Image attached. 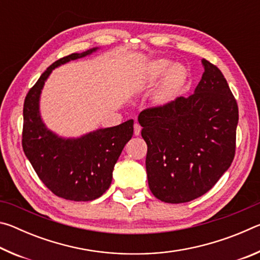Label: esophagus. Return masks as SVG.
<instances>
[{
  "label": "esophagus",
  "instance_id": "obj_1",
  "mask_svg": "<svg viewBox=\"0 0 260 260\" xmlns=\"http://www.w3.org/2000/svg\"><path fill=\"white\" fill-rule=\"evenodd\" d=\"M141 128H142V127H141L138 122H136V124H134V134L138 136V135H140V133H141Z\"/></svg>",
  "mask_w": 260,
  "mask_h": 260
}]
</instances>
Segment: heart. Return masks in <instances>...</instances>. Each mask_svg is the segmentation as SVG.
Listing matches in <instances>:
<instances>
[{"label": "heart", "mask_w": 260, "mask_h": 260, "mask_svg": "<svg viewBox=\"0 0 260 260\" xmlns=\"http://www.w3.org/2000/svg\"><path fill=\"white\" fill-rule=\"evenodd\" d=\"M161 78L160 85L151 96L152 103L159 108L173 103L181 94L187 81L186 69L166 58L153 59L142 68L139 76V85L142 88H150L157 85Z\"/></svg>", "instance_id": "obj_1"}]
</instances>
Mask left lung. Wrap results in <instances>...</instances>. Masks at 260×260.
I'll use <instances>...</instances> for the list:
<instances>
[{
	"label": "left lung",
	"instance_id": "8db88e82",
	"mask_svg": "<svg viewBox=\"0 0 260 260\" xmlns=\"http://www.w3.org/2000/svg\"><path fill=\"white\" fill-rule=\"evenodd\" d=\"M204 73L189 98L140 113L148 152V183L165 203H186L212 188L235 156L239 108L221 71L202 59Z\"/></svg>",
	"mask_w": 260,
	"mask_h": 260
}]
</instances>
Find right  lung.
Instances as JSON below:
<instances>
[{
    "instance_id": "1",
    "label": "right lung",
    "mask_w": 260,
    "mask_h": 260,
    "mask_svg": "<svg viewBox=\"0 0 260 260\" xmlns=\"http://www.w3.org/2000/svg\"><path fill=\"white\" fill-rule=\"evenodd\" d=\"M98 49L74 52L52 63L30 88L24 102L21 143L25 155L46 187L56 196L69 201H93L108 190L113 167L133 135V119L77 139L61 138L48 129L42 121L40 95L52 70Z\"/></svg>"
}]
</instances>
